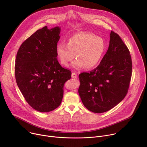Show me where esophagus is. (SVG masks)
<instances>
[{
  "mask_svg": "<svg viewBox=\"0 0 147 147\" xmlns=\"http://www.w3.org/2000/svg\"><path fill=\"white\" fill-rule=\"evenodd\" d=\"M71 77L73 78H77V75L75 73H72L71 74Z\"/></svg>",
  "mask_w": 147,
  "mask_h": 147,
  "instance_id": "obj_1",
  "label": "esophagus"
}]
</instances>
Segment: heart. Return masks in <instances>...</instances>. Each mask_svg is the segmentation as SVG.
<instances>
[{
    "label": "heart",
    "mask_w": 147,
    "mask_h": 147,
    "mask_svg": "<svg viewBox=\"0 0 147 147\" xmlns=\"http://www.w3.org/2000/svg\"><path fill=\"white\" fill-rule=\"evenodd\" d=\"M106 49V44L102 38L90 32H80L67 38L66 44L59 43L56 48V53L60 64L69 66L75 57L73 67L80 69L84 67L91 69L96 66Z\"/></svg>",
    "instance_id": "1"
}]
</instances>
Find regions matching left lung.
<instances>
[{
  "label": "left lung",
  "mask_w": 147,
  "mask_h": 147,
  "mask_svg": "<svg viewBox=\"0 0 147 147\" xmlns=\"http://www.w3.org/2000/svg\"><path fill=\"white\" fill-rule=\"evenodd\" d=\"M131 71L129 49L120 36L111 31L108 49L100 64L92 71L79 74L78 94L84 105L96 113L114 108L127 93Z\"/></svg>",
  "instance_id": "obj_1"
}]
</instances>
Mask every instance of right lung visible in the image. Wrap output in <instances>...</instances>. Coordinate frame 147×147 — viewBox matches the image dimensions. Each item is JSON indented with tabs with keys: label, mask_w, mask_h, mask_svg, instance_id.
<instances>
[{
	"label": "right lung",
	"mask_w": 147,
	"mask_h": 147,
	"mask_svg": "<svg viewBox=\"0 0 147 147\" xmlns=\"http://www.w3.org/2000/svg\"><path fill=\"white\" fill-rule=\"evenodd\" d=\"M60 28L37 30L20 46L14 67L17 84L26 100L34 109L49 112L60 105L64 84L71 72L57 60L56 48Z\"/></svg>",
	"instance_id": "1"
}]
</instances>
